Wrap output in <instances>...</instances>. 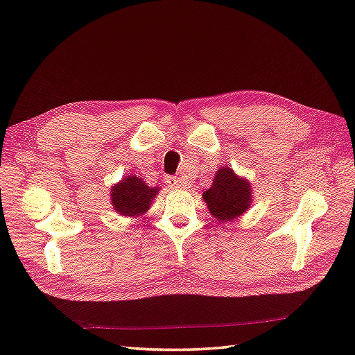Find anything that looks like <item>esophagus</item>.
<instances>
[{
  "label": "esophagus",
  "instance_id": "esophagus-1",
  "mask_svg": "<svg viewBox=\"0 0 355 355\" xmlns=\"http://www.w3.org/2000/svg\"><path fill=\"white\" fill-rule=\"evenodd\" d=\"M166 183H168L169 187H184L183 180L178 178V177H173V175L166 177Z\"/></svg>",
  "mask_w": 355,
  "mask_h": 355
}]
</instances>
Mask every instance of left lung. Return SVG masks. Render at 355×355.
<instances>
[{
	"instance_id": "1",
	"label": "left lung",
	"mask_w": 355,
	"mask_h": 355,
	"mask_svg": "<svg viewBox=\"0 0 355 355\" xmlns=\"http://www.w3.org/2000/svg\"><path fill=\"white\" fill-rule=\"evenodd\" d=\"M202 197L215 220L223 224L245 212L250 206L252 192L247 180L238 178L235 172L224 166L218 169L212 187Z\"/></svg>"
}]
</instances>
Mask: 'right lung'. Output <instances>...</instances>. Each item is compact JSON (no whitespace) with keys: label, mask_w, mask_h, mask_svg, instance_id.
<instances>
[{"label":"right lung","mask_w":355,"mask_h":355,"mask_svg":"<svg viewBox=\"0 0 355 355\" xmlns=\"http://www.w3.org/2000/svg\"><path fill=\"white\" fill-rule=\"evenodd\" d=\"M158 189L146 186L141 178L131 175L111 187V202L114 210L123 216H137L149 209Z\"/></svg>","instance_id":"add662e5"}]
</instances>
